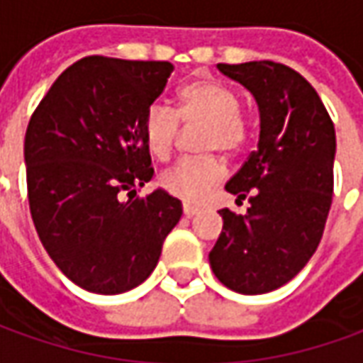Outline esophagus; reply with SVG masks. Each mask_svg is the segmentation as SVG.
<instances>
[{"mask_svg":"<svg viewBox=\"0 0 363 363\" xmlns=\"http://www.w3.org/2000/svg\"><path fill=\"white\" fill-rule=\"evenodd\" d=\"M197 211H199L197 207L189 206V203H184V215H186V217H194V215H196Z\"/></svg>","mask_w":363,"mask_h":363,"instance_id":"obj_1","label":"esophagus"}]
</instances>
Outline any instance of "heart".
Returning <instances> with one entry per match:
<instances>
[{"label": "heart", "mask_w": 363, "mask_h": 363, "mask_svg": "<svg viewBox=\"0 0 363 363\" xmlns=\"http://www.w3.org/2000/svg\"><path fill=\"white\" fill-rule=\"evenodd\" d=\"M179 120L187 126L203 124L197 138L201 154L233 156L245 144L247 126L241 118L239 94L219 81H196L177 94L176 110L154 102L142 120V138L152 156L166 160L174 150ZM223 179V166L215 156L186 157L167 167L160 184L169 196L199 203Z\"/></svg>", "instance_id": "b5f03b06"}]
</instances>
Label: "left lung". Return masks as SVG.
I'll return each instance as SVG.
<instances>
[{"instance_id":"left-lung-1","label":"left lung","mask_w":363,"mask_h":363,"mask_svg":"<svg viewBox=\"0 0 363 363\" xmlns=\"http://www.w3.org/2000/svg\"><path fill=\"white\" fill-rule=\"evenodd\" d=\"M259 106L261 134L225 189L251 207L221 209L223 231L209 253L215 277L241 294H264L292 281L316 251L334 191L336 132L318 92L272 61L219 62Z\"/></svg>"}]
</instances>
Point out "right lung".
<instances>
[{
  "instance_id": "obj_1",
  "label": "right lung",
  "mask_w": 363,
  "mask_h": 363,
  "mask_svg": "<svg viewBox=\"0 0 363 363\" xmlns=\"http://www.w3.org/2000/svg\"><path fill=\"white\" fill-rule=\"evenodd\" d=\"M174 71L167 61L84 57L52 82L25 132L27 197L55 264L96 294L148 279L182 201L156 189L142 120ZM128 193L124 202L121 196Z\"/></svg>"
}]
</instances>
